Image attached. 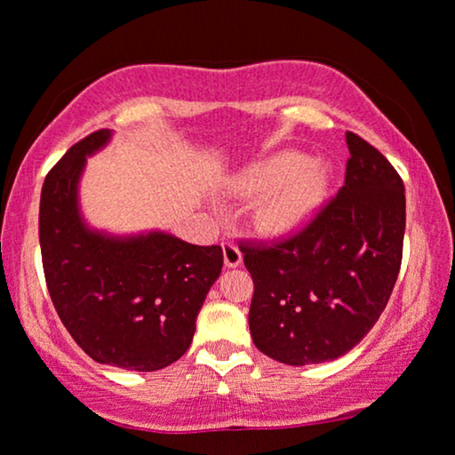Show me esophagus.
Returning <instances> with one entry per match:
<instances>
[{
  "instance_id": "esophagus-1",
  "label": "esophagus",
  "mask_w": 455,
  "mask_h": 455,
  "mask_svg": "<svg viewBox=\"0 0 455 455\" xmlns=\"http://www.w3.org/2000/svg\"><path fill=\"white\" fill-rule=\"evenodd\" d=\"M223 260L226 267H238L242 263V252L234 242H223Z\"/></svg>"
}]
</instances>
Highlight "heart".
<instances>
[{"label":"heart","instance_id":"obj_1","mask_svg":"<svg viewBox=\"0 0 455 455\" xmlns=\"http://www.w3.org/2000/svg\"><path fill=\"white\" fill-rule=\"evenodd\" d=\"M329 170L300 153L285 151L252 167L242 180L244 192H269L260 204V226L273 234H290L307 223L327 192Z\"/></svg>","mask_w":455,"mask_h":455}]
</instances>
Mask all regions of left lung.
Masks as SVG:
<instances>
[{"mask_svg":"<svg viewBox=\"0 0 455 455\" xmlns=\"http://www.w3.org/2000/svg\"><path fill=\"white\" fill-rule=\"evenodd\" d=\"M346 182L300 232L242 244L254 282L248 325L277 363L304 366L350 352L387 307L402 265L406 195L394 165L346 132Z\"/></svg>","mask_w":455,"mask_h":455,"instance_id":"obj_1","label":"left lung"}]
</instances>
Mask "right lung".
I'll use <instances>...</instances> for the list:
<instances>
[{
  "instance_id": "obj_1",
  "label": "right lung",
  "mask_w": 455,
  "mask_h": 455,
  "mask_svg": "<svg viewBox=\"0 0 455 455\" xmlns=\"http://www.w3.org/2000/svg\"><path fill=\"white\" fill-rule=\"evenodd\" d=\"M109 139L111 130L89 134L47 173L39 209L43 271L61 323L92 360L159 371L190 347L223 252L165 232L109 235L86 226L78 182L86 157Z\"/></svg>"
}]
</instances>
